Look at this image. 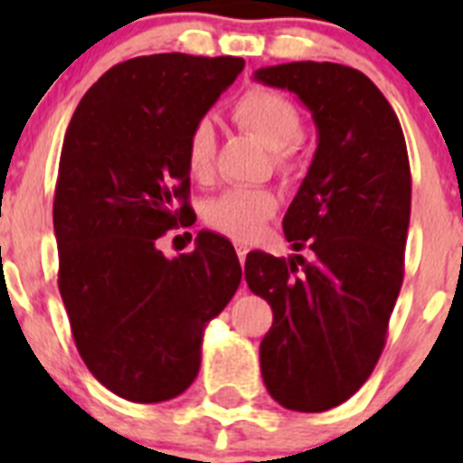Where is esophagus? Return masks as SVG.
Wrapping results in <instances>:
<instances>
[{
  "instance_id": "1",
  "label": "esophagus",
  "mask_w": 463,
  "mask_h": 463,
  "mask_svg": "<svg viewBox=\"0 0 463 463\" xmlns=\"http://www.w3.org/2000/svg\"><path fill=\"white\" fill-rule=\"evenodd\" d=\"M234 245H236V255H239L241 264H243L245 255H248V250H250V248H248V243H243V241H236Z\"/></svg>"
}]
</instances>
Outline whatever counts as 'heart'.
I'll use <instances>...</instances> for the list:
<instances>
[{
	"label": "heart",
	"instance_id": "b5f03b06",
	"mask_svg": "<svg viewBox=\"0 0 463 463\" xmlns=\"http://www.w3.org/2000/svg\"><path fill=\"white\" fill-rule=\"evenodd\" d=\"M236 122L276 150L278 162L288 165L292 143L301 134L297 106L269 88H250L232 106ZM215 159V127L208 118L192 125L185 141V165L192 178L208 181ZM278 208V199L267 187H229L206 203L203 218L213 229L239 241L255 239L257 232Z\"/></svg>",
	"mask_w": 463,
	"mask_h": 463
}]
</instances>
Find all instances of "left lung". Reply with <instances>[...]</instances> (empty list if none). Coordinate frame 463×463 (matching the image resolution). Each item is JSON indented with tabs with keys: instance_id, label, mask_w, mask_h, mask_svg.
<instances>
[{
	"instance_id": "left-lung-1",
	"label": "left lung",
	"mask_w": 463,
	"mask_h": 463,
	"mask_svg": "<svg viewBox=\"0 0 463 463\" xmlns=\"http://www.w3.org/2000/svg\"><path fill=\"white\" fill-rule=\"evenodd\" d=\"M313 113L317 150L282 232L310 260L250 252L245 280L273 325L260 345L269 394L289 411L347 401L378 364L403 282L411 165L399 118L353 67L289 62L255 71Z\"/></svg>"
}]
</instances>
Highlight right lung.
I'll use <instances>...</instances> for the list:
<instances>
[{"mask_svg":"<svg viewBox=\"0 0 463 463\" xmlns=\"http://www.w3.org/2000/svg\"><path fill=\"white\" fill-rule=\"evenodd\" d=\"M243 67L241 57H134L85 92L67 127L52 203L57 285L90 373L134 403L194 383L203 329L239 289L224 236L199 232L174 260L157 239L194 222L187 134Z\"/></svg>","mask_w":463,"mask_h":463,"instance_id":"right-lung-1","label":"right lung"}]
</instances>
